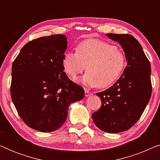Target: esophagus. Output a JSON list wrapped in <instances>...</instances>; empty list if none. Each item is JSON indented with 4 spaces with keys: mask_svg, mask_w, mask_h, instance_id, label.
<instances>
[{
    "mask_svg": "<svg viewBox=\"0 0 160 160\" xmlns=\"http://www.w3.org/2000/svg\"><path fill=\"white\" fill-rule=\"evenodd\" d=\"M84 94H85V96H86V97H89V96L92 95V93L91 92H89V91L87 90V89H85Z\"/></svg>",
    "mask_w": 160,
    "mask_h": 160,
    "instance_id": "esophagus-1",
    "label": "esophagus"
}]
</instances>
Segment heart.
<instances>
[{
    "label": "heart",
    "instance_id": "obj_1",
    "mask_svg": "<svg viewBox=\"0 0 160 160\" xmlns=\"http://www.w3.org/2000/svg\"><path fill=\"white\" fill-rule=\"evenodd\" d=\"M76 53L65 52L62 64L68 75L75 78L87 72L81 82L91 87L106 88L119 79L126 66V58L115 45L99 40L87 39L77 45Z\"/></svg>",
    "mask_w": 160,
    "mask_h": 160
}]
</instances>
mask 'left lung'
Returning <instances> with one entry per match:
<instances>
[{
    "instance_id": "left-lung-1",
    "label": "left lung",
    "mask_w": 160,
    "mask_h": 160,
    "mask_svg": "<svg viewBox=\"0 0 160 160\" xmlns=\"http://www.w3.org/2000/svg\"><path fill=\"white\" fill-rule=\"evenodd\" d=\"M124 52L127 66L110 88L96 94L101 99L100 108L92 115L100 130L118 133L130 129L145 110L151 95V65L141 45L131 35L107 33Z\"/></svg>"
}]
</instances>
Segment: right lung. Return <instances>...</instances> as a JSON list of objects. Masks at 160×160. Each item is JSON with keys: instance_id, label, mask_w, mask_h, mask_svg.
Wrapping results in <instances>:
<instances>
[{"instance_id": "right-lung-1", "label": "right lung", "mask_w": 160, "mask_h": 160, "mask_svg": "<svg viewBox=\"0 0 160 160\" xmlns=\"http://www.w3.org/2000/svg\"><path fill=\"white\" fill-rule=\"evenodd\" d=\"M67 47L64 35L41 37L26 43L12 64L13 103L23 122L40 132L60 128L70 105L84 96V89L63 71Z\"/></svg>"}]
</instances>
